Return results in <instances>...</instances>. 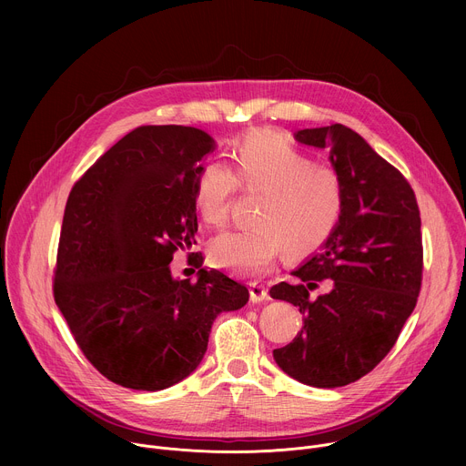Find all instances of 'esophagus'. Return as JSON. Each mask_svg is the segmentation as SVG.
Masks as SVG:
<instances>
[{
	"label": "esophagus",
	"instance_id": "obj_1",
	"mask_svg": "<svg viewBox=\"0 0 466 466\" xmlns=\"http://www.w3.org/2000/svg\"><path fill=\"white\" fill-rule=\"evenodd\" d=\"M269 299V293H268V288H265L263 284H250V300L252 302H265Z\"/></svg>",
	"mask_w": 466,
	"mask_h": 466
}]
</instances>
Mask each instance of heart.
<instances>
[{"mask_svg": "<svg viewBox=\"0 0 466 466\" xmlns=\"http://www.w3.org/2000/svg\"><path fill=\"white\" fill-rule=\"evenodd\" d=\"M230 169L207 162L193 186V205L210 228L228 221L236 189L258 193L252 228L232 230L210 245L219 269L239 277L268 273L286 248L302 256L322 247L343 214V180L336 167L313 162L282 135L252 130L234 142Z\"/></svg>", "mask_w": 466, "mask_h": 466, "instance_id": "b5f03b06", "label": "heart"}]
</instances>
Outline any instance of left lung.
<instances>
[{
    "mask_svg": "<svg viewBox=\"0 0 466 466\" xmlns=\"http://www.w3.org/2000/svg\"><path fill=\"white\" fill-rule=\"evenodd\" d=\"M295 138L329 149L345 201L320 252L291 273L293 282L269 289L304 315L297 338L273 356L306 385L343 387L390 352L417 306L424 269L420 210L406 177L352 128H304Z\"/></svg>",
    "mask_w": 466,
    "mask_h": 466,
    "instance_id": "left-lung-1",
    "label": "left lung"
}]
</instances>
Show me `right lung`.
Segmentation results:
<instances>
[{"label": "right lung", "mask_w": 466, "mask_h": 466, "mask_svg": "<svg viewBox=\"0 0 466 466\" xmlns=\"http://www.w3.org/2000/svg\"><path fill=\"white\" fill-rule=\"evenodd\" d=\"M212 149L193 127H138L85 171L66 203L55 304L85 358L121 387L160 390L184 380L207 352L214 319L248 300L221 271L201 269L195 282L169 271L175 250L195 243L193 186Z\"/></svg>", "instance_id": "add662e5"}]
</instances>
